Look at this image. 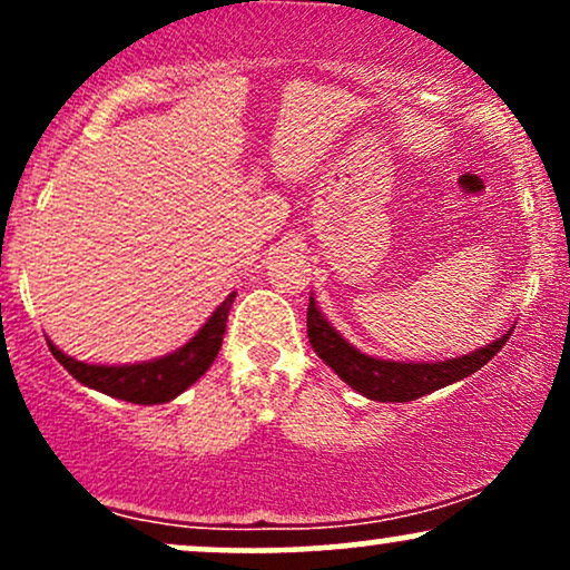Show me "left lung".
<instances>
[{
    "mask_svg": "<svg viewBox=\"0 0 570 570\" xmlns=\"http://www.w3.org/2000/svg\"><path fill=\"white\" fill-rule=\"evenodd\" d=\"M307 337H311L313 351L330 364L332 370L343 377L351 389L375 402H412L431 394L463 377L474 375L476 370L485 367L507 343V335L485 345V348L469 353V356L448 358L436 364H404V362H385V358L364 356L362 351L353 348L343 337L332 330L330 322L322 316L316 303L307 305Z\"/></svg>",
    "mask_w": 570,
    "mask_h": 570,
    "instance_id": "left-lung-1",
    "label": "left lung"
}]
</instances>
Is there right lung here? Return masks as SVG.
I'll list each match as a JSON object with an SVG mask.
<instances>
[{
	"instance_id": "1",
	"label": "right lung",
	"mask_w": 570,
	"mask_h": 570,
	"mask_svg": "<svg viewBox=\"0 0 570 570\" xmlns=\"http://www.w3.org/2000/svg\"><path fill=\"white\" fill-rule=\"evenodd\" d=\"M233 294H227V299L222 303L214 316L203 324V330L189 340L187 345H181L179 351H174L171 356L155 358L147 364H126V367H98V364H85L77 358L67 356L56 348L53 343L50 351L58 362L63 364V370L71 377L90 385V389L104 391V394L115 399H126L134 404H163L171 402L174 396H179L181 391L189 389L198 377L214 364L217 353L222 348V335H225L227 326V313H230Z\"/></svg>"
}]
</instances>
